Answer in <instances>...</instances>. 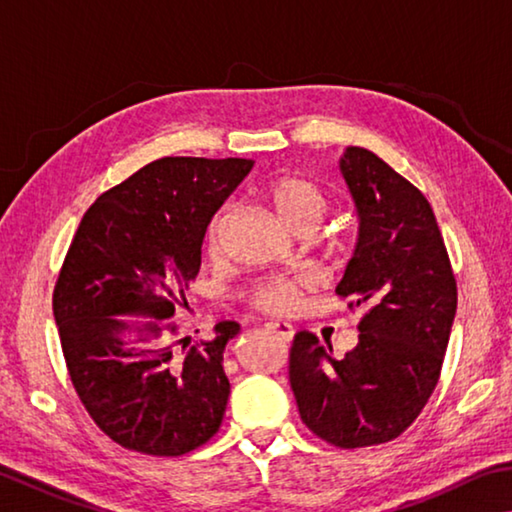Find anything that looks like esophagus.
<instances>
[{
  "mask_svg": "<svg viewBox=\"0 0 512 512\" xmlns=\"http://www.w3.org/2000/svg\"><path fill=\"white\" fill-rule=\"evenodd\" d=\"M266 329H268V332L277 334V336H280V339H284V341H291L293 334H296V329H293L289 323H282V320H268Z\"/></svg>",
  "mask_w": 512,
  "mask_h": 512,
  "instance_id": "esophagus-1",
  "label": "esophagus"
}]
</instances>
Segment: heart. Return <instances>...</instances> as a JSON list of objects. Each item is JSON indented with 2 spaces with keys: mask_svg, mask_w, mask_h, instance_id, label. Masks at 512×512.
Wrapping results in <instances>:
<instances>
[{
  "mask_svg": "<svg viewBox=\"0 0 512 512\" xmlns=\"http://www.w3.org/2000/svg\"><path fill=\"white\" fill-rule=\"evenodd\" d=\"M262 196L266 198L268 205L273 207L277 219L293 232H298L302 228H316L327 210V198L323 194V189L298 176H282L268 180L262 187ZM219 228L221 214L216 216L210 223V230H207V244H210L212 250L219 246ZM300 291V280H273L257 289V302L264 309L287 311L298 302Z\"/></svg>",
  "mask_w": 512,
  "mask_h": 512,
  "instance_id": "b5f03b06",
  "label": "heart"
}]
</instances>
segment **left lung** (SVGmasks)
<instances>
[{"mask_svg": "<svg viewBox=\"0 0 512 512\" xmlns=\"http://www.w3.org/2000/svg\"><path fill=\"white\" fill-rule=\"evenodd\" d=\"M339 171L359 228L336 293L368 314L343 359L298 332L289 379L302 422L327 443L354 449L397 438L424 409L454 325L456 280L418 187L361 146L343 151Z\"/></svg>", "mask_w": 512, "mask_h": 512, "instance_id": "obj_1", "label": "left lung"}]
</instances>
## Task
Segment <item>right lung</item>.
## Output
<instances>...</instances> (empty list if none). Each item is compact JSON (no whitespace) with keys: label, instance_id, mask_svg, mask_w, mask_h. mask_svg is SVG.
I'll return each mask as SVG.
<instances>
[{"label":"right lung","instance_id":"right-lung-1","mask_svg":"<svg viewBox=\"0 0 512 512\" xmlns=\"http://www.w3.org/2000/svg\"><path fill=\"white\" fill-rule=\"evenodd\" d=\"M255 160L160 158L101 194L81 219L54 289L69 377L99 429L121 447L183 456L221 427L230 381L214 339L176 341L164 323L201 268L205 230ZM184 348L180 349L179 345Z\"/></svg>","mask_w":512,"mask_h":512}]
</instances>
